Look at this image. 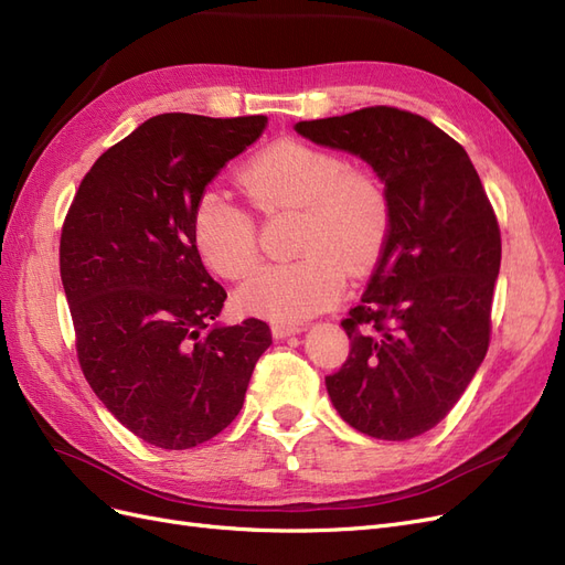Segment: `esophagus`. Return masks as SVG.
<instances>
[{
	"instance_id": "obj_1",
	"label": "esophagus",
	"mask_w": 565,
	"mask_h": 565,
	"mask_svg": "<svg viewBox=\"0 0 565 565\" xmlns=\"http://www.w3.org/2000/svg\"><path fill=\"white\" fill-rule=\"evenodd\" d=\"M270 332H273V337H276V339H287V337L303 332V328H301V324H295V322H273Z\"/></svg>"
}]
</instances>
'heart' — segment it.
I'll return each instance as SVG.
<instances>
[{
  "instance_id": "1",
  "label": "heart",
  "mask_w": 565,
  "mask_h": 565,
  "mask_svg": "<svg viewBox=\"0 0 565 565\" xmlns=\"http://www.w3.org/2000/svg\"><path fill=\"white\" fill-rule=\"evenodd\" d=\"M262 210H303L301 259L264 266L237 289L241 309L280 322L311 318L339 299L344 265L365 270L384 245L388 200L382 183L332 150L280 141L259 152L241 174ZM193 237L218 276L237 280L259 259L256 224L247 210L216 191H204L193 210Z\"/></svg>"
}]
</instances>
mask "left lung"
I'll use <instances>...</instances> for the list:
<instances>
[{
    "label": "left lung",
    "mask_w": 565,
    "mask_h": 565,
    "mask_svg": "<svg viewBox=\"0 0 565 565\" xmlns=\"http://www.w3.org/2000/svg\"><path fill=\"white\" fill-rule=\"evenodd\" d=\"M384 183L388 231L361 303L341 320L347 363L324 377L347 424L407 440L446 417L481 367L502 241L492 204L455 139L415 113L374 106L297 122Z\"/></svg>",
    "instance_id": "left-lung-1"
}]
</instances>
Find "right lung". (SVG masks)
<instances>
[{"label": "right lung", "mask_w": 565, "mask_h": 565, "mask_svg": "<svg viewBox=\"0 0 565 565\" xmlns=\"http://www.w3.org/2000/svg\"><path fill=\"white\" fill-rule=\"evenodd\" d=\"M266 122L150 117L94 162L67 210L61 280L82 372L113 417L156 448L188 450L224 431L273 341L264 320L212 322L226 289L193 237L198 198Z\"/></svg>", "instance_id": "obj_1"}]
</instances>
